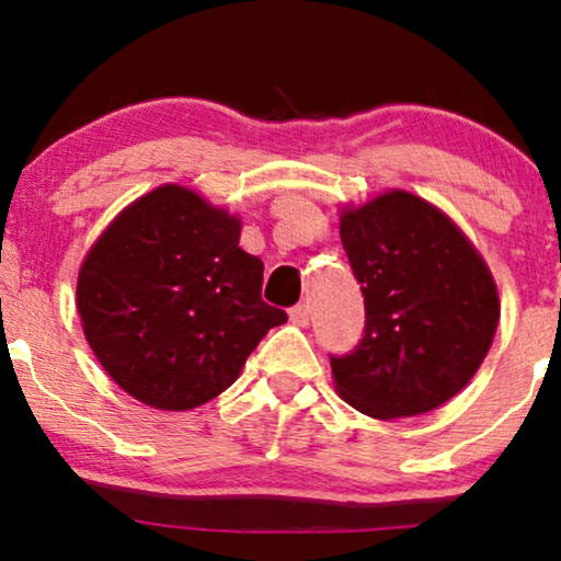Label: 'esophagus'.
<instances>
[{"mask_svg": "<svg viewBox=\"0 0 561 561\" xmlns=\"http://www.w3.org/2000/svg\"><path fill=\"white\" fill-rule=\"evenodd\" d=\"M288 319L294 321L296 327H309V319H311V309L306 304H298L294 309L288 311Z\"/></svg>", "mask_w": 561, "mask_h": 561, "instance_id": "obj_1", "label": "esophagus"}]
</instances>
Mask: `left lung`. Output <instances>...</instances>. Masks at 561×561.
I'll return each instance as SVG.
<instances>
[{
  "mask_svg": "<svg viewBox=\"0 0 561 561\" xmlns=\"http://www.w3.org/2000/svg\"><path fill=\"white\" fill-rule=\"evenodd\" d=\"M340 237L365 296V336L332 357L336 393L380 421L439 409L493 344L501 298L488 263L449 214L403 188L344 204Z\"/></svg>",
  "mask_w": 561,
  "mask_h": 561,
  "instance_id": "obj_1",
  "label": "left lung"
}]
</instances>
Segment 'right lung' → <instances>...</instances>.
<instances>
[{"mask_svg": "<svg viewBox=\"0 0 561 561\" xmlns=\"http://www.w3.org/2000/svg\"><path fill=\"white\" fill-rule=\"evenodd\" d=\"M242 221L181 183L127 204L91 244L76 309L91 352L135 401L191 411L240 378L286 311L263 304Z\"/></svg>", "mask_w": 561, "mask_h": 561, "instance_id": "obj_1", "label": "right lung"}]
</instances>
